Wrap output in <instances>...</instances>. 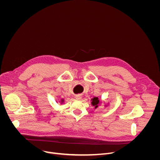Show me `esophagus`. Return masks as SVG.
<instances>
[{"label": "esophagus", "instance_id": "34e87169", "mask_svg": "<svg viewBox=\"0 0 160 160\" xmlns=\"http://www.w3.org/2000/svg\"><path fill=\"white\" fill-rule=\"evenodd\" d=\"M76 98H77V99H81V96H76Z\"/></svg>", "mask_w": 160, "mask_h": 160}]
</instances>
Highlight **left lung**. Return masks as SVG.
<instances>
[{"label":"left lung","instance_id":"left-lung-1","mask_svg":"<svg viewBox=\"0 0 160 160\" xmlns=\"http://www.w3.org/2000/svg\"><path fill=\"white\" fill-rule=\"evenodd\" d=\"M91 101H92V102H91V104H92V105L93 106H94L95 107V109H96V108H98V107H99V104H101V101H99V98H98V97H95V98H92V99H91ZM107 105H106V106Z\"/></svg>","mask_w":160,"mask_h":160}]
</instances>
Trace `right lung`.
Returning <instances> with one entry per match:
<instances>
[{
  "instance_id": "right-lung-1",
  "label": "right lung",
  "mask_w": 160,
  "mask_h": 160,
  "mask_svg": "<svg viewBox=\"0 0 160 160\" xmlns=\"http://www.w3.org/2000/svg\"><path fill=\"white\" fill-rule=\"evenodd\" d=\"M64 99H61L60 100V102H61V104H62V103H63V102H64Z\"/></svg>"
}]
</instances>
